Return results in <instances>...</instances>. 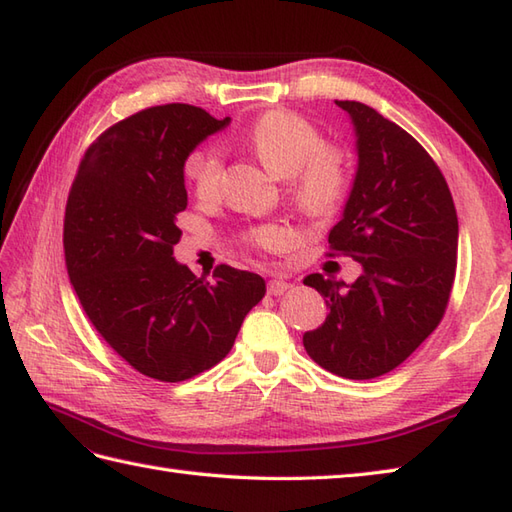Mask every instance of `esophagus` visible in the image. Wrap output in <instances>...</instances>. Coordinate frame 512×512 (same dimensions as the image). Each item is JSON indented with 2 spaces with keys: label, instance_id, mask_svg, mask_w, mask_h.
<instances>
[{
  "label": "esophagus",
  "instance_id": "1",
  "mask_svg": "<svg viewBox=\"0 0 512 512\" xmlns=\"http://www.w3.org/2000/svg\"><path fill=\"white\" fill-rule=\"evenodd\" d=\"M292 288L290 281H285L283 277H275L270 283H268V294L272 296H281L283 292H288Z\"/></svg>",
  "mask_w": 512,
  "mask_h": 512
}]
</instances>
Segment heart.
Listing matches in <instances>:
<instances>
[{"instance_id":"b5f03b06","label":"heart","mask_w":512,"mask_h":512,"mask_svg":"<svg viewBox=\"0 0 512 512\" xmlns=\"http://www.w3.org/2000/svg\"><path fill=\"white\" fill-rule=\"evenodd\" d=\"M257 159L281 178H290L294 205L307 218H327L334 213L349 189V170L342 152L325 146L316 126L288 111H268L246 133ZM185 178L194 194L209 200L220 187V159L211 148H198L185 161ZM259 251H281L290 244V231L268 224L248 237Z\"/></svg>"}]
</instances>
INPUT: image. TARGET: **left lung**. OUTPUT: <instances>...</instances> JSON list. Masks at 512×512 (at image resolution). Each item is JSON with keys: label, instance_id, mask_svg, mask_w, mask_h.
<instances>
[{"label": "left lung", "instance_id": "left-lung-1", "mask_svg": "<svg viewBox=\"0 0 512 512\" xmlns=\"http://www.w3.org/2000/svg\"><path fill=\"white\" fill-rule=\"evenodd\" d=\"M336 104L358 137V172L327 255L351 257L364 272L351 285L318 272L303 279L329 307L303 347L329 373L373 379L408 360L443 320L458 216L443 172L417 139L362 102Z\"/></svg>", "mask_w": 512, "mask_h": 512}]
</instances>
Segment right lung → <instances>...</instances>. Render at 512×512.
<instances>
[{
    "instance_id": "add662e5",
    "label": "right lung",
    "mask_w": 512,
    "mask_h": 512,
    "mask_svg": "<svg viewBox=\"0 0 512 512\" xmlns=\"http://www.w3.org/2000/svg\"><path fill=\"white\" fill-rule=\"evenodd\" d=\"M227 124L192 104L150 106L93 141L69 189L65 266L82 310L120 358L159 382L227 358L266 294L255 272L220 264L207 281L174 259L185 161Z\"/></svg>"
}]
</instances>
